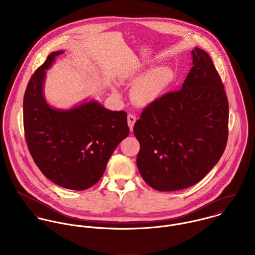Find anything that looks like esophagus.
<instances>
[{
    "label": "esophagus",
    "mask_w": 255,
    "mask_h": 255,
    "mask_svg": "<svg viewBox=\"0 0 255 255\" xmlns=\"http://www.w3.org/2000/svg\"><path fill=\"white\" fill-rule=\"evenodd\" d=\"M135 121H136V118H135L134 115H132V114L128 115V124L130 131H132V129H133V126H134Z\"/></svg>",
    "instance_id": "1"
}]
</instances>
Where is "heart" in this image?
<instances>
[{
  "label": "heart",
  "instance_id": "obj_1",
  "mask_svg": "<svg viewBox=\"0 0 255 255\" xmlns=\"http://www.w3.org/2000/svg\"><path fill=\"white\" fill-rule=\"evenodd\" d=\"M173 73L168 68H157L143 76L133 89V99L139 105H148L158 98L169 85Z\"/></svg>",
  "mask_w": 255,
  "mask_h": 255
}]
</instances>
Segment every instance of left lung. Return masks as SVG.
Segmentation results:
<instances>
[{"label":"left lung","mask_w":255,"mask_h":255,"mask_svg":"<svg viewBox=\"0 0 255 255\" xmlns=\"http://www.w3.org/2000/svg\"><path fill=\"white\" fill-rule=\"evenodd\" d=\"M182 88L157 98L133 127L137 169L159 191L201 181L218 163L228 140L229 103L210 56L195 48Z\"/></svg>","instance_id":"left-lung-1"}]
</instances>
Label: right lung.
Masks as SVG:
<instances>
[{
	"label": "right lung",
	"mask_w": 255,
	"mask_h": 255,
	"mask_svg": "<svg viewBox=\"0 0 255 255\" xmlns=\"http://www.w3.org/2000/svg\"><path fill=\"white\" fill-rule=\"evenodd\" d=\"M63 53L50 54L28 81L23 97L24 134L46 178L65 188L84 190L101 179L129 128L125 111H110L96 101L70 110L49 106L43 94L45 71Z\"/></svg>",
	"instance_id": "1"
}]
</instances>
